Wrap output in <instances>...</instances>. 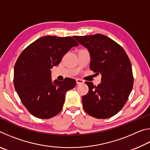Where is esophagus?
<instances>
[{
  "instance_id": "obj_1",
  "label": "esophagus",
  "mask_w": 150,
  "mask_h": 150,
  "mask_svg": "<svg viewBox=\"0 0 150 150\" xmlns=\"http://www.w3.org/2000/svg\"><path fill=\"white\" fill-rule=\"evenodd\" d=\"M76 83H77V85H80L84 83V81L82 79H76Z\"/></svg>"
}]
</instances>
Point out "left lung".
<instances>
[{"mask_svg": "<svg viewBox=\"0 0 150 150\" xmlns=\"http://www.w3.org/2000/svg\"><path fill=\"white\" fill-rule=\"evenodd\" d=\"M74 38L90 52V69L102 75L97 86L85 81L88 92L83 96V107L88 115L100 119L116 115L125 105L132 89L131 62L121 45L100 34Z\"/></svg>", "mask_w": 150, "mask_h": 150, "instance_id": "obj_1", "label": "left lung"}]
</instances>
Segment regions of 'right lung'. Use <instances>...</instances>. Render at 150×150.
<instances>
[{"instance_id":"right-lung-1","label":"right lung","mask_w":150,"mask_h":150,"mask_svg":"<svg viewBox=\"0 0 150 150\" xmlns=\"http://www.w3.org/2000/svg\"><path fill=\"white\" fill-rule=\"evenodd\" d=\"M79 45L72 37L45 35L22 51L14 70V85L20 100L29 112L41 119L59 114L65 95L76 85L75 80L51 79V69L59 64L71 48Z\"/></svg>"}]
</instances>
